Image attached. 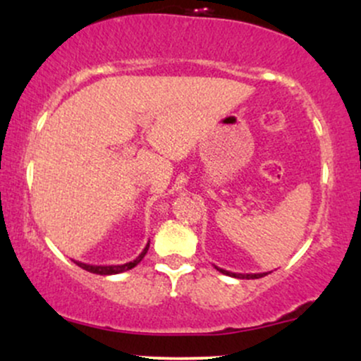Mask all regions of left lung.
<instances>
[{"mask_svg":"<svg viewBox=\"0 0 361 361\" xmlns=\"http://www.w3.org/2000/svg\"><path fill=\"white\" fill-rule=\"evenodd\" d=\"M215 270L224 273V275L227 276H234V279H241V280H255V279H261V276L268 275V273H233V271H227V270H222V268L215 267Z\"/></svg>","mask_w":361,"mask_h":361,"instance_id":"8db88e82","label":"left lung"}]
</instances>
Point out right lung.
<instances>
[{
	"instance_id": "obj_1",
	"label": "right lung",
	"mask_w": 361,
	"mask_h": 361,
	"mask_svg": "<svg viewBox=\"0 0 361 361\" xmlns=\"http://www.w3.org/2000/svg\"><path fill=\"white\" fill-rule=\"evenodd\" d=\"M147 250H149V243L146 244V247H144L142 252H140L137 258L123 264H88V263H81V261H74V263H76L80 268H82V270L90 273H97V275H117V273H123L127 270H132L134 267H137L140 261H142L144 256H146Z\"/></svg>"
}]
</instances>
